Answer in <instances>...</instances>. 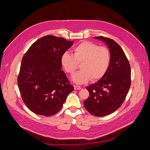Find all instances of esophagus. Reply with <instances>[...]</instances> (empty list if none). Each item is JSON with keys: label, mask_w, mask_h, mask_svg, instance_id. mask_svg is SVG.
<instances>
[{"label": "esophagus", "mask_w": 150, "mask_h": 150, "mask_svg": "<svg viewBox=\"0 0 150 150\" xmlns=\"http://www.w3.org/2000/svg\"><path fill=\"white\" fill-rule=\"evenodd\" d=\"M74 89L75 90H79L81 89V87L79 86H78V85H74Z\"/></svg>", "instance_id": "obj_1"}]
</instances>
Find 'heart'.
I'll list each match as a JSON object with an SVG mask.
<instances>
[{
	"label": "heart",
	"mask_w": 150,
	"mask_h": 150,
	"mask_svg": "<svg viewBox=\"0 0 150 150\" xmlns=\"http://www.w3.org/2000/svg\"><path fill=\"white\" fill-rule=\"evenodd\" d=\"M110 62V53L108 48L99 47L90 41H83L74 49V53L64 52L60 57L62 67L72 75L82 63V70L72 76V80L77 84L87 82L91 78L93 81L101 79L108 71Z\"/></svg>",
	"instance_id": "b5f03b06"
}]
</instances>
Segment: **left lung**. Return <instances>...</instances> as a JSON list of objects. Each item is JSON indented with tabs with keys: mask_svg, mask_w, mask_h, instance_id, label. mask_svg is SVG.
Returning <instances> with one entry per match:
<instances>
[{
	"mask_svg": "<svg viewBox=\"0 0 150 150\" xmlns=\"http://www.w3.org/2000/svg\"><path fill=\"white\" fill-rule=\"evenodd\" d=\"M94 38L108 46L110 62L105 74L87 87L90 96L83 105L92 115L102 117L115 112L124 101L131 86V67L123 50L116 41L104 37Z\"/></svg>",
	"mask_w": 150,
	"mask_h": 150,
	"instance_id": "left-lung-1",
	"label": "left lung"
}]
</instances>
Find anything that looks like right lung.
<instances>
[{"label": "right lung", "mask_w": 150, "mask_h": 150, "mask_svg": "<svg viewBox=\"0 0 150 150\" xmlns=\"http://www.w3.org/2000/svg\"><path fill=\"white\" fill-rule=\"evenodd\" d=\"M73 44L74 41L48 35L34 42L23 56L18 85L23 101L33 113L56 114L74 90L60 63L62 54Z\"/></svg>", "instance_id": "add662e5"}]
</instances>
